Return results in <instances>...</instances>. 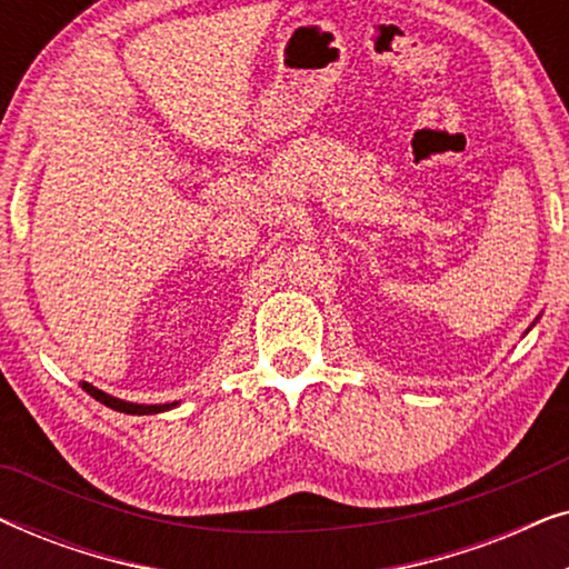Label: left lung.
<instances>
[{
    "instance_id": "8db88e82",
    "label": "left lung",
    "mask_w": 569,
    "mask_h": 569,
    "mask_svg": "<svg viewBox=\"0 0 569 569\" xmlns=\"http://www.w3.org/2000/svg\"><path fill=\"white\" fill-rule=\"evenodd\" d=\"M536 321H539V318H536ZM536 321H533V323H531V326H536ZM528 331H531V329H528ZM528 331H526V333H528Z\"/></svg>"
}]
</instances>
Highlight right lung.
Instances as JSON below:
<instances>
[{
  "instance_id": "right-lung-1",
  "label": "right lung",
  "mask_w": 569,
  "mask_h": 569,
  "mask_svg": "<svg viewBox=\"0 0 569 569\" xmlns=\"http://www.w3.org/2000/svg\"><path fill=\"white\" fill-rule=\"evenodd\" d=\"M80 386L92 396V399L100 401V403H106L108 409L123 411V415H139V417H142V415H160V411H168V409L178 407V401H173V403H131V401L116 399V396L100 391V388H96L92 383H84V380H82Z\"/></svg>"
}]
</instances>
